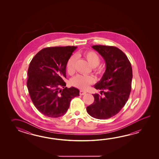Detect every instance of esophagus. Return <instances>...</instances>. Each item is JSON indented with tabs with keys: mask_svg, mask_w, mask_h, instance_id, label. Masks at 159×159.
Listing matches in <instances>:
<instances>
[{
	"mask_svg": "<svg viewBox=\"0 0 159 159\" xmlns=\"http://www.w3.org/2000/svg\"><path fill=\"white\" fill-rule=\"evenodd\" d=\"M86 94V91H83V90H80V95H84Z\"/></svg>",
	"mask_w": 159,
	"mask_h": 159,
	"instance_id": "1",
	"label": "esophagus"
}]
</instances>
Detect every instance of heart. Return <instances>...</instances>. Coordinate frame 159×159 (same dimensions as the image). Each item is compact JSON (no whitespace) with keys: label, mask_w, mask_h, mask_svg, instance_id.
I'll use <instances>...</instances> for the list:
<instances>
[{"label":"heart","mask_w":159,"mask_h":159,"mask_svg":"<svg viewBox=\"0 0 159 159\" xmlns=\"http://www.w3.org/2000/svg\"><path fill=\"white\" fill-rule=\"evenodd\" d=\"M81 56H82L85 58V60L88 61V63L92 67H96L100 63L101 59L99 56L93 51H88L82 54L77 53L76 56L72 55L69 58L66 64V69L69 75H71L75 73L77 62V56L80 57ZM95 71L98 73L100 72L98 69H95ZM95 81V79L93 76L78 75L72 78L71 84L75 87L84 90L88 89L90 84L94 83Z\"/></svg>","instance_id":"b5f03b06"}]
</instances>
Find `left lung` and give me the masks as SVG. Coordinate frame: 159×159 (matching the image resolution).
Instances as JSON below:
<instances>
[{
	"instance_id": "8db88e82",
	"label": "left lung",
	"mask_w": 159,
	"mask_h": 159,
	"mask_svg": "<svg viewBox=\"0 0 159 159\" xmlns=\"http://www.w3.org/2000/svg\"><path fill=\"white\" fill-rule=\"evenodd\" d=\"M92 48L106 62L105 73L94 85L104 96L93 94L94 102L87 107L86 110L94 118L106 119L116 115L129 99L131 90L132 66L126 55L118 48L101 45Z\"/></svg>"
}]
</instances>
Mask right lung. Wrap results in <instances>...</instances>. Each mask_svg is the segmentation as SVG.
<instances>
[{"label": "right lung", "instance_id": "add662e5", "mask_svg": "<svg viewBox=\"0 0 159 159\" xmlns=\"http://www.w3.org/2000/svg\"><path fill=\"white\" fill-rule=\"evenodd\" d=\"M76 48H45L30 61L27 82L28 92L36 108L47 116L58 118L64 115L71 99L80 95L78 89L65 87L64 81L67 62Z\"/></svg>", "mask_w": 159, "mask_h": 159}]
</instances>
